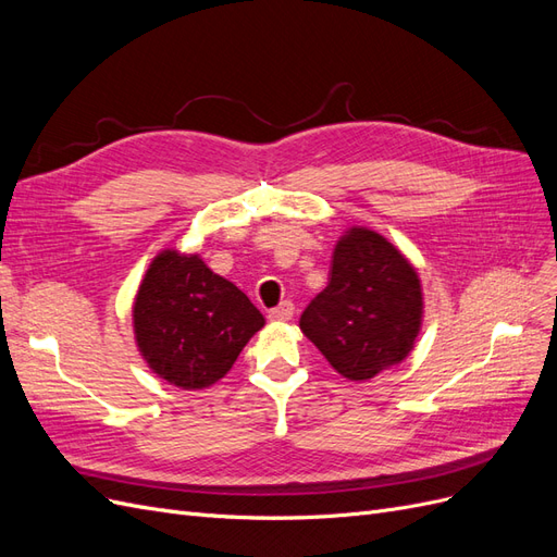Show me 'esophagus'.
Here are the masks:
<instances>
[{
  "instance_id": "1",
  "label": "esophagus",
  "mask_w": 557,
  "mask_h": 557,
  "mask_svg": "<svg viewBox=\"0 0 557 557\" xmlns=\"http://www.w3.org/2000/svg\"><path fill=\"white\" fill-rule=\"evenodd\" d=\"M295 315V305L293 301H281L276 309L269 311V318L276 320V323H285V320H290Z\"/></svg>"
}]
</instances>
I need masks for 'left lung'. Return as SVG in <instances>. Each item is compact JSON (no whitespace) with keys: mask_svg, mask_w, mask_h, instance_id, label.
Here are the masks:
<instances>
[{"mask_svg":"<svg viewBox=\"0 0 557 557\" xmlns=\"http://www.w3.org/2000/svg\"><path fill=\"white\" fill-rule=\"evenodd\" d=\"M423 313L411 260L383 234L352 225L336 242L327 288L301 313L299 330L336 374L362 383L409 358Z\"/></svg>","mask_w":557,"mask_h":557,"instance_id":"left-lung-1","label":"left lung"}]
</instances>
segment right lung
I'll return each mask as SVG.
<instances>
[{
    "label": "right lung",
    "mask_w": 557,
    "mask_h": 557,
    "mask_svg": "<svg viewBox=\"0 0 557 557\" xmlns=\"http://www.w3.org/2000/svg\"><path fill=\"white\" fill-rule=\"evenodd\" d=\"M132 327L150 372L183 391H205L230 372L264 315L199 252L164 248L134 297Z\"/></svg>",
    "instance_id": "obj_1"
}]
</instances>
